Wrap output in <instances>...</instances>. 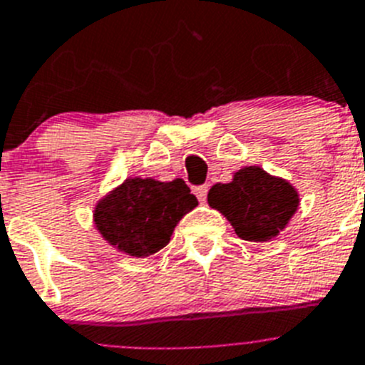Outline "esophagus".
<instances>
[{
    "label": "esophagus",
    "instance_id": "esophagus-1",
    "mask_svg": "<svg viewBox=\"0 0 365 365\" xmlns=\"http://www.w3.org/2000/svg\"><path fill=\"white\" fill-rule=\"evenodd\" d=\"M207 191H209V185H198L192 189V192L196 195V198L200 202H205V196H207Z\"/></svg>",
    "mask_w": 365,
    "mask_h": 365
}]
</instances>
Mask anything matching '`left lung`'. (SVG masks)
Instances as JSON below:
<instances>
[{
  "instance_id": "obj_1",
  "label": "left lung",
  "mask_w": 365,
  "mask_h": 365,
  "mask_svg": "<svg viewBox=\"0 0 365 365\" xmlns=\"http://www.w3.org/2000/svg\"><path fill=\"white\" fill-rule=\"evenodd\" d=\"M209 205L230 220L242 240L266 242L287 227L299 205V195L287 180L261 167H242L230 183L209 189Z\"/></svg>"
}]
</instances>
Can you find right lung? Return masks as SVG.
Returning a JSON list of instances; mask_svg holds the SVG:
<instances>
[{"instance_id": "1", "label": "right lung", "mask_w": 365, "mask_h": 365, "mask_svg": "<svg viewBox=\"0 0 365 365\" xmlns=\"http://www.w3.org/2000/svg\"><path fill=\"white\" fill-rule=\"evenodd\" d=\"M196 205L183 180L128 178L101 198L93 222L113 248L132 257H148L169 244L176 224Z\"/></svg>"}]
</instances>
